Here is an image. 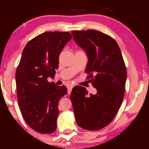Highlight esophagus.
I'll list each match as a JSON object with an SVG mask.
<instances>
[{
  "label": "esophagus",
  "instance_id": "esophagus-1",
  "mask_svg": "<svg viewBox=\"0 0 149 149\" xmlns=\"http://www.w3.org/2000/svg\"><path fill=\"white\" fill-rule=\"evenodd\" d=\"M73 86H74V85H70V86H69L68 87V95H70V94H71V90H72V88H73Z\"/></svg>",
  "mask_w": 149,
  "mask_h": 149
}]
</instances>
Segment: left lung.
<instances>
[{
    "label": "left lung",
    "mask_w": 149,
    "mask_h": 149,
    "mask_svg": "<svg viewBox=\"0 0 149 149\" xmlns=\"http://www.w3.org/2000/svg\"><path fill=\"white\" fill-rule=\"evenodd\" d=\"M73 40L85 51L88 62V78L95 74L92 84L96 95H88L86 89L76 86L71 99L78 126L99 130L115 118L124 97L127 71L122 53L113 38L96 30L73 31ZM91 80H93V78Z\"/></svg>",
    "instance_id": "8db88e82"
}]
</instances>
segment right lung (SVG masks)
I'll return each instance as SVG.
<instances>
[{
  "instance_id": "add662e5",
  "label": "right lung",
  "mask_w": 149,
  "mask_h": 149,
  "mask_svg": "<svg viewBox=\"0 0 149 149\" xmlns=\"http://www.w3.org/2000/svg\"><path fill=\"white\" fill-rule=\"evenodd\" d=\"M71 38L69 32H45L31 40L22 52L15 74L18 104L27 125L39 133L50 134L57 128L58 102L67 88L47 78H54L59 54Z\"/></svg>"
}]
</instances>
